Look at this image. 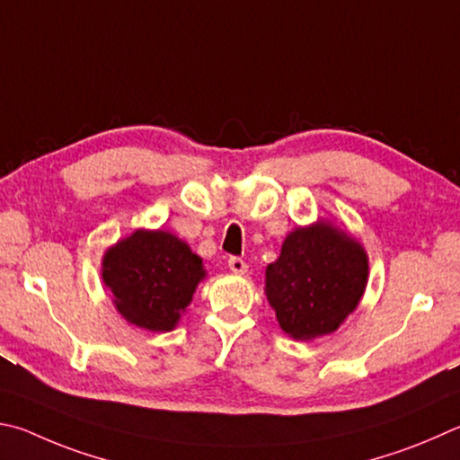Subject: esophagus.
<instances>
[{
    "label": "esophagus",
    "instance_id": "1",
    "mask_svg": "<svg viewBox=\"0 0 460 460\" xmlns=\"http://www.w3.org/2000/svg\"><path fill=\"white\" fill-rule=\"evenodd\" d=\"M228 267L232 272H234V275H246V270H248L246 262L243 259H238V256H232V259L228 261Z\"/></svg>",
    "mask_w": 460,
    "mask_h": 460
}]
</instances>
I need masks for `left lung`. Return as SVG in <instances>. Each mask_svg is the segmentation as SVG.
Segmentation results:
<instances>
[{"mask_svg":"<svg viewBox=\"0 0 460 460\" xmlns=\"http://www.w3.org/2000/svg\"><path fill=\"white\" fill-rule=\"evenodd\" d=\"M369 261L364 244L332 220L317 217L288 232L264 272V295L283 332L299 341L329 335L358 309Z\"/></svg>","mask_w":460,"mask_h":460,"instance_id":"left-lung-1","label":"left lung"}]
</instances>
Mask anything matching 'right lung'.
<instances>
[{"label": "right lung", "instance_id": "add662e5", "mask_svg": "<svg viewBox=\"0 0 460 460\" xmlns=\"http://www.w3.org/2000/svg\"><path fill=\"white\" fill-rule=\"evenodd\" d=\"M101 277L127 323L172 332L193 299L206 269L188 243L169 230L137 228L102 254Z\"/></svg>", "mask_w": 460, "mask_h": 460}]
</instances>
